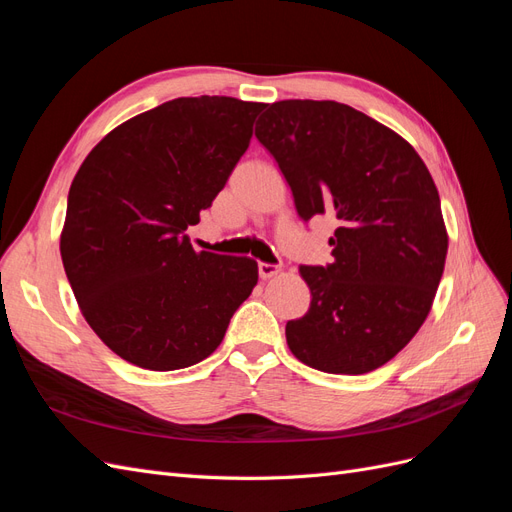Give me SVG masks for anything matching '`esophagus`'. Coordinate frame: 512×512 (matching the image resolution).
I'll list each match as a JSON object with an SVG mask.
<instances>
[{
  "mask_svg": "<svg viewBox=\"0 0 512 512\" xmlns=\"http://www.w3.org/2000/svg\"><path fill=\"white\" fill-rule=\"evenodd\" d=\"M277 273H280V267L277 265H267V262H260L258 265V275L262 280H269V277H275Z\"/></svg>",
  "mask_w": 512,
  "mask_h": 512,
  "instance_id": "1",
  "label": "esophagus"
}]
</instances>
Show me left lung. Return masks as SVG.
I'll use <instances>...</instances> for the list:
<instances>
[{
  "label": "left lung",
  "instance_id": "left-lung-1",
  "mask_svg": "<svg viewBox=\"0 0 512 512\" xmlns=\"http://www.w3.org/2000/svg\"><path fill=\"white\" fill-rule=\"evenodd\" d=\"M256 138L299 218L337 222L331 265L299 267L312 303L286 324L290 352L327 374L382 367L421 329L444 273L448 232L425 162L406 138L333 100L273 102Z\"/></svg>",
  "mask_w": 512,
  "mask_h": 512
}]
</instances>
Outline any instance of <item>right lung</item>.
Here are the masks:
<instances>
[{"instance_id": "right-lung-1", "label": "right lung", "mask_w": 512, "mask_h": 512, "mask_svg": "<svg viewBox=\"0 0 512 512\" xmlns=\"http://www.w3.org/2000/svg\"><path fill=\"white\" fill-rule=\"evenodd\" d=\"M267 104L177 98L108 132L74 175L59 252L87 324L151 371L200 363L258 284L247 256L196 252L200 222Z\"/></svg>"}]
</instances>
